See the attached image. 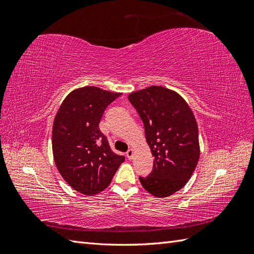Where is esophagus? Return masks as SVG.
I'll list each match as a JSON object with an SVG mask.
<instances>
[{
	"instance_id": "1",
	"label": "esophagus",
	"mask_w": 254,
	"mask_h": 254,
	"mask_svg": "<svg viewBox=\"0 0 254 254\" xmlns=\"http://www.w3.org/2000/svg\"><path fill=\"white\" fill-rule=\"evenodd\" d=\"M126 156H127V158H128L129 160H131L132 157H133V149H132V148H129V149L127 150V152H126Z\"/></svg>"
}]
</instances>
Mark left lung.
<instances>
[{"instance_id": "8db88e82", "label": "left lung", "mask_w": 254, "mask_h": 254, "mask_svg": "<svg viewBox=\"0 0 254 254\" xmlns=\"http://www.w3.org/2000/svg\"><path fill=\"white\" fill-rule=\"evenodd\" d=\"M143 121L153 156L152 172L140 177L143 188L167 197L186 186L199 160L198 127L187 102L176 92L151 86L128 96Z\"/></svg>"}]
</instances>
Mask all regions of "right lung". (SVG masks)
<instances>
[{
    "instance_id": "1",
    "label": "right lung",
    "mask_w": 254,
    "mask_h": 254,
    "mask_svg": "<svg viewBox=\"0 0 254 254\" xmlns=\"http://www.w3.org/2000/svg\"><path fill=\"white\" fill-rule=\"evenodd\" d=\"M120 95L97 87L76 89L54 120V161L68 186L84 195L105 190L125 161L112 151L98 127L107 107Z\"/></svg>"
}]
</instances>
